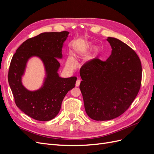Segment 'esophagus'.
Listing matches in <instances>:
<instances>
[{"label": "esophagus", "mask_w": 154, "mask_h": 154, "mask_svg": "<svg viewBox=\"0 0 154 154\" xmlns=\"http://www.w3.org/2000/svg\"><path fill=\"white\" fill-rule=\"evenodd\" d=\"M80 84V80H77V81L76 82V87H79Z\"/></svg>", "instance_id": "esophagus-1"}]
</instances>
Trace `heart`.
<instances>
[{
	"instance_id": "obj_1",
	"label": "heart",
	"mask_w": 154,
	"mask_h": 154,
	"mask_svg": "<svg viewBox=\"0 0 154 154\" xmlns=\"http://www.w3.org/2000/svg\"><path fill=\"white\" fill-rule=\"evenodd\" d=\"M92 43L91 42L86 40H82L78 42L76 45H74L72 49V54L75 57H82L85 55L87 51L92 47ZM98 48H95V51H98ZM67 63L69 67H72L74 65L73 59L71 57H68L67 59Z\"/></svg>"
}]
</instances>
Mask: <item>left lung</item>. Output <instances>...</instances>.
<instances>
[{
	"label": "left lung",
	"instance_id": "left-lung-1",
	"mask_svg": "<svg viewBox=\"0 0 154 154\" xmlns=\"http://www.w3.org/2000/svg\"><path fill=\"white\" fill-rule=\"evenodd\" d=\"M112 52L106 61L96 59L80 70V88L87 114L96 121L111 120L127 110L141 87L142 67L136 52L108 37Z\"/></svg>",
	"mask_w": 154,
	"mask_h": 154
}]
</instances>
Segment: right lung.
<instances>
[{"label": "right lung", "mask_w": 154, "mask_h": 154, "mask_svg": "<svg viewBox=\"0 0 154 154\" xmlns=\"http://www.w3.org/2000/svg\"><path fill=\"white\" fill-rule=\"evenodd\" d=\"M68 31L43 32L27 39L18 48L11 59L8 72V82L17 106L23 112L38 121L48 122L54 118L61 109L67 93L75 87L77 78L59 76L62 58V48ZM40 58L45 69L43 85L38 90L29 91L23 85L29 60Z\"/></svg>", "instance_id": "1"}]
</instances>
